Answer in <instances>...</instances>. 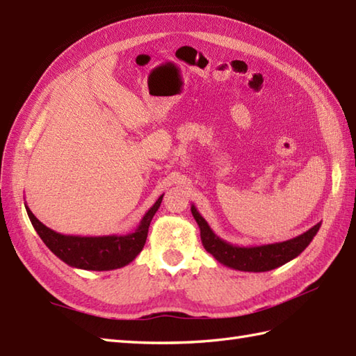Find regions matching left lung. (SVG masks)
Returning <instances> with one entry per match:
<instances>
[{"mask_svg": "<svg viewBox=\"0 0 356 356\" xmlns=\"http://www.w3.org/2000/svg\"><path fill=\"white\" fill-rule=\"evenodd\" d=\"M191 213L194 220L197 222L200 228L203 248L218 263L236 270L245 272H266L283 266L284 263L293 260L295 257H298L305 251L321 226V222L316 223L311 229L300 234V236L286 241H278V243L259 246H236L214 234V231L209 228L208 222L200 216L197 208L194 205H191Z\"/></svg>", "mask_w": 356, "mask_h": 356, "instance_id": "obj_1", "label": "left lung"}]
</instances>
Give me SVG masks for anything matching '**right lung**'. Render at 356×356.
<instances>
[{
	"instance_id": "right-lung-1",
	"label": "right lung",
	"mask_w": 356,
	"mask_h": 356,
	"mask_svg": "<svg viewBox=\"0 0 356 356\" xmlns=\"http://www.w3.org/2000/svg\"><path fill=\"white\" fill-rule=\"evenodd\" d=\"M163 194L156 200L145 216L142 217L134 232L124 236H101V237H82V236H64L47 228L33 216L32 211L24 203L27 216L32 222L35 231L50 251L58 259L72 268L86 270H111L127 266L131 263L143 249L147 241L149 223L153 220L156 211L161 207Z\"/></svg>"
}]
</instances>
